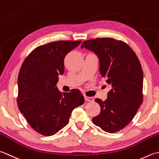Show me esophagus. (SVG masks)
<instances>
[{"label": "esophagus", "instance_id": "obj_1", "mask_svg": "<svg viewBox=\"0 0 159 159\" xmlns=\"http://www.w3.org/2000/svg\"><path fill=\"white\" fill-rule=\"evenodd\" d=\"M84 99H85L86 101L87 102H93L94 99L92 97H86V96H84Z\"/></svg>", "mask_w": 159, "mask_h": 159}]
</instances>
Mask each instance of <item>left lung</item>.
<instances>
[{"mask_svg":"<svg viewBox=\"0 0 159 159\" xmlns=\"http://www.w3.org/2000/svg\"><path fill=\"white\" fill-rule=\"evenodd\" d=\"M81 48L98 56L99 72L111 86L106 100L95 99L101 111L92 121L109 133L121 130L132 120L143 101V75L140 61L127 44L113 38L84 41Z\"/></svg>","mask_w":159,"mask_h":159,"instance_id":"8db88e82","label":"left lung"}]
</instances>
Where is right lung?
I'll return each instance as SVG.
<instances>
[{"label":"right lung","instance_id":"obj_1","mask_svg":"<svg viewBox=\"0 0 159 159\" xmlns=\"http://www.w3.org/2000/svg\"><path fill=\"white\" fill-rule=\"evenodd\" d=\"M82 41L53 42L37 47L25 60L18 77V106L35 132L52 136L69 121L74 108L83 104L78 89L61 93L58 76L64 72V57Z\"/></svg>","mask_w":159,"mask_h":159}]
</instances>
